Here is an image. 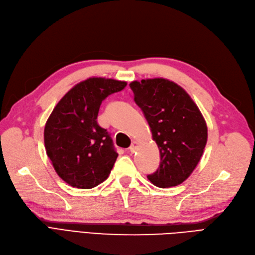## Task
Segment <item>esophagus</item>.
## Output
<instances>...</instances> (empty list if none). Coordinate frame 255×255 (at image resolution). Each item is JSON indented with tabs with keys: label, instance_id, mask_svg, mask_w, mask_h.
I'll return each mask as SVG.
<instances>
[{
	"label": "esophagus",
	"instance_id": "esophagus-1",
	"mask_svg": "<svg viewBox=\"0 0 255 255\" xmlns=\"http://www.w3.org/2000/svg\"><path fill=\"white\" fill-rule=\"evenodd\" d=\"M136 148H137V143H136V142H132V143H131V146L129 147L130 152H134L135 150H136Z\"/></svg>",
	"mask_w": 255,
	"mask_h": 255
}]
</instances>
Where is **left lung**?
<instances>
[{
	"label": "left lung",
	"instance_id": "obj_1",
	"mask_svg": "<svg viewBox=\"0 0 255 255\" xmlns=\"http://www.w3.org/2000/svg\"><path fill=\"white\" fill-rule=\"evenodd\" d=\"M129 86L159 149L161 164L148 180L159 188L182 184L199 164L208 137L199 107L181 86L166 79L133 81Z\"/></svg>",
	"mask_w": 255,
	"mask_h": 255
}]
</instances>
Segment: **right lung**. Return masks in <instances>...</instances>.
<instances>
[{
	"instance_id": "1",
	"label": "right lung",
	"mask_w": 255,
	"mask_h": 255,
	"mask_svg": "<svg viewBox=\"0 0 255 255\" xmlns=\"http://www.w3.org/2000/svg\"><path fill=\"white\" fill-rule=\"evenodd\" d=\"M126 85L112 79L89 78L66 93L47 120L46 153L55 172L68 185L91 189L109 176L119 154L97 119L102 102Z\"/></svg>"
}]
</instances>
